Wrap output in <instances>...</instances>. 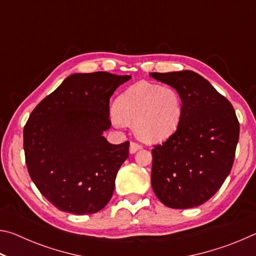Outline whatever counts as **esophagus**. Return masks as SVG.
I'll return each instance as SVG.
<instances>
[{
  "instance_id": "34e87169",
  "label": "esophagus",
  "mask_w": 256,
  "mask_h": 256,
  "mask_svg": "<svg viewBox=\"0 0 256 256\" xmlns=\"http://www.w3.org/2000/svg\"><path fill=\"white\" fill-rule=\"evenodd\" d=\"M141 148V144H136V142H131V144H130V154H136V151L140 150Z\"/></svg>"
}]
</instances>
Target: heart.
I'll use <instances>...</instances> for the list:
<instances>
[{
    "label": "heart",
    "mask_w": 256,
    "mask_h": 256,
    "mask_svg": "<svg viewBox=\"0 0 256 256\" xmlns=\"http://www.w3.org/2000/svg\"><path fill=\"white\" fill-rule=\"evenodd\" d=\"M183 118V100L170 86L140 81L118 96L110 110L115 126L133 123L134 132L146 142H160L172 136Z\"/></svg>",
    "instance_id": "b5f03b06"
}]
</instances>
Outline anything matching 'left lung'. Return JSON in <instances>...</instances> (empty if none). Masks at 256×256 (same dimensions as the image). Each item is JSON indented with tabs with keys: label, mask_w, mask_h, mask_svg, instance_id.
Instances as JSON below:
<instances>
[{
	"label": "left lung",
	"mask_w": 256,
	"mask_h": 256,
	"mask_svg": "<svg viewBox=\"0 0 256 256\" xmlns=\"http://www.w3.org/2000/svg\"><path fill=\"white\" fill-rule=\"evenodd\" d=\"M175 88L183 100L180 126L152 149L151 185L160 202L172 209L203 204L230 172L240 138L235 110L198 73H150Z\"/></svg>",
	"instance_id": "1"
}]
</instances>
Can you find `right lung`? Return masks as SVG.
Instances as JSON below:
<instances>
[{
  "label": "right lung",
  "instance_id": "obj_1",
  "mask_svg": "<svg viewBox=\"0 0 256 256\" xmlns=\"http://www.w3.org/2000/svg\"><path fill=\"white\" fill-rule=\"evenodd\" d=\"M131 76L74 73L38 104L24 128L26 164L34 185L58 210L92 214L112 196L130 142L112 144L110 99Z\"/></svg>",
  "mask_w": 256,
  "mask_h": 256
}]
</instances>
